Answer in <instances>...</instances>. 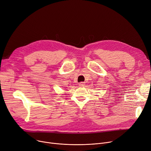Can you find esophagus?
I'll return each instance as SVG.
<instances>
[{"mask_svg": "<svg viewBox=\"0 0 151 151\" xmlns=\"http://www.w3.org/2000/svg\"><path fill=\"white\" fill-rule=\"evenodd\" d=\"M84 85H85V83H84V82H81V83H79V86L80 87H83V86H84Z\"/></svg>", "mask_w": 151, "mask_h": 151, "instance_id": "obj_1", "label": "esophagus"}]
</instances>
